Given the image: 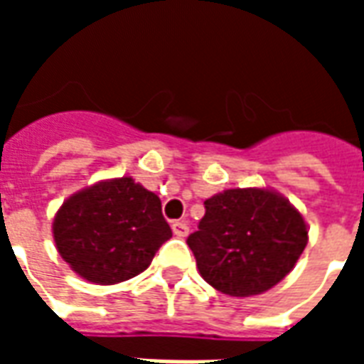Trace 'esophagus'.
Instances as JSON below:
<instances>
[{"label": "esophagus", "mask_w": 364, "mask_h": 364, "mask_svg": "<svg viewBox=\"0 0 364 364\" xmlns=\"http://www.w3.org/2000/svg\"><path fill=\"white\" fill-rule=\"evenodd\" d=\"M171 230H173V234L177 237H185L187 234H189V226H187V222H181V220H177L171 224Z\"/></svg>", "instance_id": "34e87169"}]
</instances>
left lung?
I'll list each match as a JSON object with an SVG mask.
<instances>
[{"label":"left lung","instance_id":"8db88e82","mask_svg":"<svg viewBox=\"0 0 364 364\" xmlns=\"http://www.w3.org/2000/svg\"><path fill=\"white\" fill-rule=\"evenodd\" d=\"M308 244L304 218L265 189H228L205 200L187 237L208 284L230 296L261 294L282 281Z\"/></svg>","mask_w":364,"mask_h":364}]
</instances>
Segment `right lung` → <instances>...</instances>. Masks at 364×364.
Listing matches in <instances>:
<instances>
[{
    "instance_id": "right-lung-1",
    "label": "right lung",
    "mask_w": 364,
    "mask_h": 364,
    "mask_svg": "<svg viewBox=\"0 0 364 364\" xmlns=\"http://www.w3.org/2000/svg\"><path fill=\"white\" fill-rule=\"evenodd\" d=\"M169 237L159 197L130 177L75 193L54 218L60 255L95 284H117L142 273Z\"/></svg>"
}]
</instances>
